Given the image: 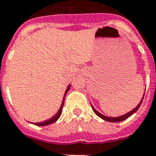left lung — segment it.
Masks as SVG:
<instances>
[{
	"label": "left lung",
	"instance_id": "obj_1",
	"mask_svg": "<svg viewBox=\"0 0 156 156\" xmlns=\"http://www.w3.org/2000/svg\"><path fill=\"white\" fill-rule=\"evenodd\" d=\"M143 99H144V96H143L142 100H141V101H140V103H139L136 107H135L133 111H131L130 112H128V113H127V114H125V115H123V116H118V117H109V116H104V115H102V114H101L100 112H98L95 110V109L94 108L93 106H92V109H93L94 112L96 114L97 116H100L101 118H102V119H104L105 121H107V122H122V121H123V120L127 119V117H129V116H131V115H133L134 112H136L137 111H138V109L139 108V106L141 105V104H142V101H143Z\"/></svg>",
	"mask_w": 156,
	"mask_h": 156
}]
</instances>
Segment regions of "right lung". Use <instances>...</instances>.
<instances>
[{"label":"right lung","instance_id":"add662e5","mask_svg":"<svg viewBox=\"0 0 156 156\" xmlns=\"http://www.w3.org/2000/svg\"><path fill=\"white\" fill-rule=\"evenodd\" d=\"M70 86L71 85H69L68 87H67V90H66V92H65L64 98H63V100H62V105H61V107H60L58 112H57V113H56L53 117H51V119L47 120V121H45V122H40V123H34V125H37V126H47V125H50V124L54 123L55 122H56V121L58 120V118H59L60 116H61V114H62V111L63 105H64V99H65V95H66V94L68 92V90H69V89H70Z\"/></svg>","mask_w":156,"mask_h":156}]
</instances>
